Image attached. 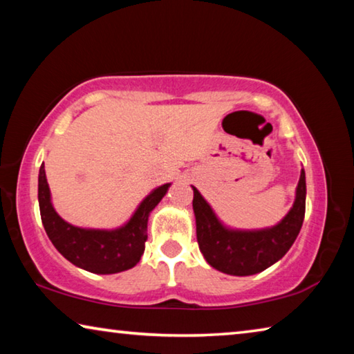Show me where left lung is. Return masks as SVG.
I'll list each match as a JSON object with an SVG mask.
<instances>
[{"mask_svg": "<svg viewBox=\"0 0 354 354\" xmlns=\"http://www.w3.org/2000/svg\"><path fill=\"white\" fill-rule=\"evenodd\" d=\"M192 205L196 218V241L209 266L227 274L248 277L279 261L295 242L306 211V178L301 170L293 207L270 230H226L195 187Z\"/></svg>", "mask_w": 354, "mask_h": 354, "instance_id": "left-lung-1", "label": "left lung"}]
</instances>
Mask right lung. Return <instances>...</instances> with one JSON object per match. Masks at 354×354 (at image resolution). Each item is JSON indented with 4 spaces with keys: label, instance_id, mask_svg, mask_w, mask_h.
<instances>
[{
    "label": "right lung",
    "instance_id": "obj_1",
    "mask_svg": "<svg viewBox=\"0 0 354 354\" xmlns=\"http://www.w3.org/2000/svg\"><path fill=\"white\" fill-rule=\"evenodd\" d=\"M170 184L151 192L127 225L115 231L82 230L68 225L56 214L50 201L44 164L39 171V207L41 223L53 245L65 259L84 270L111 274L133 268L145 251L148 215L167 194Z\"/></svg>",
    "mask_w": 354,
    "mask_h": 354
}]
</instances>
